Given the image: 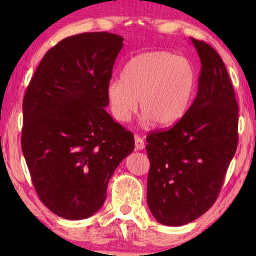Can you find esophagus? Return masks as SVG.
<instances>
[{
    "mask_svg": "<svg viewBox=\"0 0 256 256\" xmlns=\"http://www.w3.org/2000/svg\"><path fill=\"white\" fill-rule=\"evenodd\" d=\"M135 146L138 150H142L144 148V140L140 136H135Z\"/></svg>",
    "mask_w": 256,
    "mask_h": 256,
    "instance_id": "1",
    "label": "esophagus"
}]
</instances>
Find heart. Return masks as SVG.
<instances>
[{"label":"heart","mask_w":256,"mask_h":256,"mask_svg":"<svg viewBox=\"0 0 256 256\" xmlns=\"http://www.w3.org/2000/svg\"><path fill=\"white\" fill-rule=\"evenodd\" d=\"M197 76L190 59L169 51H152L132 57L122 70L121 79L107 85L112 114L127 122L140 108L143 120L158 126L176 124L190 107Z\"/></svg>","instance_id":"b5f03b06"}]
</instances>
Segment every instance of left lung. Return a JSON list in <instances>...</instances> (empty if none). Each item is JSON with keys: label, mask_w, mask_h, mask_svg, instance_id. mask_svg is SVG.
Segmentation results:
<instances>
[{"label": "left lung", "mask_w": 256, "mask_h": 256, "mask_svg": "<svg viewBox=\"0 0 256 256\" xmlns=\"http://www.w3.org/2000/svg\"><path fill=\"white\" fill-rule=\"evenodd\" d=\"M191 42L202 62L197 96L176 124L146 136V202L168 226L194 222L214 204L239 138V108L225 64L211 45Z\"/></svg>", "instance_id": "left-lung-1"}]
</instances>
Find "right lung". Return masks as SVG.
<instances>
[{
  "label": "right lung",
  "mask_w": 256,
  "mask_h": 256,
  "mask_svg": "<svg viewBox=\"0 0 256 256\" xmlns=\"http://www.w3.org/2000/svg\"><path fill=\"white\" fill-rule=\"evenodd\" d=\"M122 42L110 32L65 38L44 54L24 96V158L38 197L62 218L93 216L134 150L132 132L104 110Z\"/></svg>",
  "instance_id": "1"
}]
</instances>
